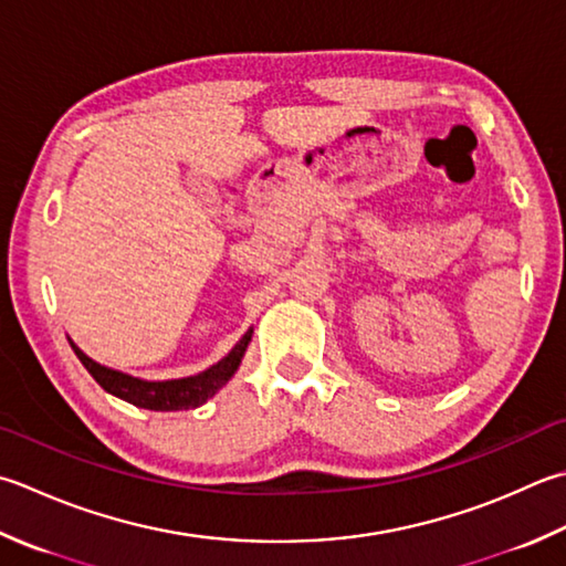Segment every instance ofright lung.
I'll return each instance as SVG.
<instances>
[{
  "mask_svg": "<svg viewBox=\"0 0 566 566\" xmlns=\"http://www.w3.org/2000/svg\"><path fill=\"white\" fill-rule=\"evenodd\" d=\"M250 338H252V328L238 340V346L232 348L223 360L210 365L208 370L191 375V378L164 380V382L139 380V378H132V375L109 370L105 365L87 358L75 343H71V348L75 350L77 360L85 365V370L93 375L95 382L109 395H115L119 400H125L135 407L157 409V412H174V409H193L198 405H203L206 400H210V397H213L220 387L235 375L242 356H245Z\"/></svg>",
  "mask_w": 566,
  "mask_h": 566,
  "instance_id": "add662e5",
  "label": "right lung"
}]
</instances>
